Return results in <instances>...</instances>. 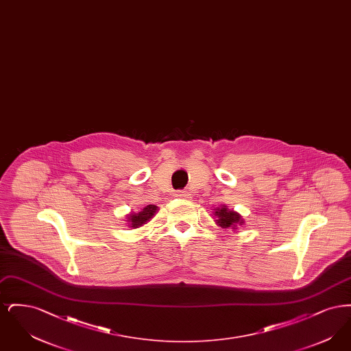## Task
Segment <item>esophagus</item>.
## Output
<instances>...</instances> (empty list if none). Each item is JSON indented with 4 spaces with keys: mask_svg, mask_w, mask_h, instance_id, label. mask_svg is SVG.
<instances>
[{
    "mask_svg": "<svg viewBox=\"0 0 351 351\" xmlns=\"http://www.w3.org/2000/svg\"><path fill=\"white\" fill-rule=\"evenodd\" d=\"M189 193L186 191H179L176 192V197H180V199H189Z\"/></svg>",
    "mask_w": 351,
    "mask_h": 351,
    "instance_id": "obj_1",
    "label": "esophagus"
}]
</instances>
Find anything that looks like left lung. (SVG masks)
Listing matches in <instances>:
<instances>
[{
    "label": "left lung",
    "mask_w": 351,
    "mask_h": 351,
    "mask_svg": "<svg viewBox=\"0 0 351 351\" xmlns=\"http://www.w3.org/2000/svg\"><path fill=\"white\" fill-rule=\"evenodd\" d=\"M215 217H216V223L218 226L223 228V229H237L238 225H243V219L241 217V215H238L237 212L230 210L228 206L221 205V208L215 209Z\"/></svg>",
    "instance_id": "1"
}]
</instances>
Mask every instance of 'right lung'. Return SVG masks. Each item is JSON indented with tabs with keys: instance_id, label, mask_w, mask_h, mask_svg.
<instances>
[{
	"instance_id": "obj_1",
	"label": "right lung",
	"mask_w": 351,
	"mask_h": 351,
	"mask_svg": "<svg viewBox=\"0 0 351 351\" xmlns=\"http://www.w3.org/2000/svg\"><path fill=\"white\" fill-rule=\"evenodd\" d=\"M156 210H158V206H155V205L150 204V205L145 206L141 212H138V213H132V215L126 216L129 226L135 229V228H139V226L145 225L146 222H149V221H150L151 218L154 217V215L156 213Z\"/></svg>"
}]
</instances>
